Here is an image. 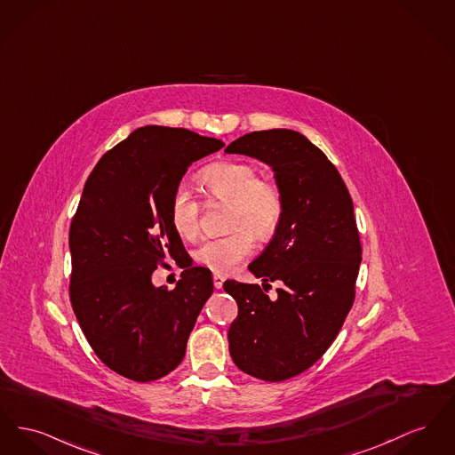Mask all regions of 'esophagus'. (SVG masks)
<instances>
[{
    "mask_svg": "<svg viewBox=\"0 0 455 455\" xmlns=\"http://www.w3.org/2000/svg\"><path fill=\"white\" fill-rule=\"evenodd\" d=\"M223 283H225V278H223V275H220V273H214L213 275V285L216 291H220L221 287H223Z\"/></svg>",
    "mask_w": 455,
    "mask_h": 455,
    "instance_id": "34e87169",
    "label": "esophagus"
}]
</instances>
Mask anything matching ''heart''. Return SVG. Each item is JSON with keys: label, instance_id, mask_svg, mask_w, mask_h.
Returning a JSON list of instances; mask_svg holds the SVG:
<instances>
[{"label": "heart", "instance_id": "heart-1", "mask_svg": "<svg viewBox=\"0 0 455 455\" xmlns=\"http://www.w3.org/2000/svg\"><path fill=\"white\" fill-rule=\"evenodd\" d=\"M199 182L204 192L220 201L232 203L228 225L234 230L227 237L203 242L196 251V261L216 273H228L251 256L254 235L269 237L283 213L280 190L275 184L258 179L252 164L223 161L206 166ZM199 201L186 186L173 190L168 204L170 223L182 239H194L199 232Z\"/></svg>", "mask_w": 455, "mask_h": 455}]
</instances>
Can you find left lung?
Masks as SVG:
<instances>
[{
    "mask_svg": "<svg viewBox=\"0 0 455 455\" xmlns=\"http://www.w3.org/2000/svg\"><path fill=\"white\" fill-rule=\"evenodd\" d=\"M225 153L263 161L275 173L283 213L249 271L280 280L276 299L256 283L225 282L239 315L228 348L243 373L283 381L311 368L335 340L354 302L361 242L347 188L306 135L271 129L242 135Z\"/></svg>",
    "mask_w": 455,
    "mask_h": 455,
    "instance_id": "obj_1",
    "label": "left lung"
}]
</instances>
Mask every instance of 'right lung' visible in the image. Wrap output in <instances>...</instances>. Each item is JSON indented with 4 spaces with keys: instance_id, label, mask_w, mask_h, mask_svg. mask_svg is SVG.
Wrapping results in <instances>:
<instances>
[{
    "instance_id": "1",
    "label": "right lung",
    "mask_w": 455,
    "mask_h": 455,
    "mask_svg": "<svg viewBox=\"0 0 455 455\" xmlns=\"http://www.w3.org/2000/svg\"><path fill=\"white\" fill-rule=\"evenodd\" d=\"M225 146L186 129L140 127L91 172L72 220L70 300L96 355L115 373L153 381L184 359L213 294L212 271L188 267L173 291L155 287L163 258L184 249L168 204L194 161Z\"/></svg>"
}]
</instances>
